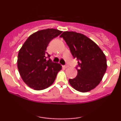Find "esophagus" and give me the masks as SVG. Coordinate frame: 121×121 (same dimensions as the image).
<instances>
[{"instance_id": "1", "label": "esophagus", "mask_w": 121, "mask_h": 121, "mask_svg": "<svg viewBox=\"0 0 121 121\" xmlns=\"http://www.w3.org/2000/svg\"><path fill=\"white\" fill-rule=\"evenodd\" d=\"M63 67L64 68H67L69 66L68 65H63Z\"/></svg>"}]
</instances>
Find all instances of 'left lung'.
Masks as SVG:
<instances>
[{
  "instance_id": "obj_1",
  "label": "left lung",
  "mask_w": 121,
  "mask_h": 121,
  "mask_svg": "<svg viewBox=\"0 0 121 121\" xmlns=\"http://www.w3.org/2000/svg\"><path fill=\"white\" fill-rule=\"evenodd\" d=\"M68 46L74 58L78 60L76 67L78 74L69 79L76 90L88 92L97 86L102 80L107 69L105 54L94 41L83 34L65 31L60 36Z\"/></svg>"
}]
</instances>
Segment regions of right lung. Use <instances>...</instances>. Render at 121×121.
<instances>
[{
    "instance_id": "1",
    "label": "right lung",
    "mask_w": 121,
    "mask_h": 121,
    "mask_svg": "<svg viewBox=\"0 0 121 121\" xmlns=\"http://www.w3.org/2000/svg\"><path fill=\"white\" fill-rule=\"evenodd\" d=\"M62 32L54 29L38 31L28 37L19 50L18 70L23 81L31 88L41 90L48 87L62 69L60 64L47 60L50 55L46 52L49 42Z\"/></svg>"
}]
</instances>
